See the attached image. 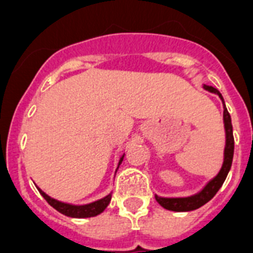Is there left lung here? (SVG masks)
I'll list each match as a JSON object with an SVG mask.
<instances>
[{"label":"left lung","mask_w":253,"mask_h":253,"mask_svg":"<svg viewBox=\"0 0 253 253\" xmlns=\"http://www.w3.org/2000/svg\"><path fill=\"white\" fill-rule=\"evenodd\" d=\"M204 87L206 90L219 95V98L223 102V122L224 130H226V147H224L223 166L220 168L219 173L211 181H209L208 185L200 193H197L194 196L185 197V198H163V197L155 196L156 201L167 210H172V211H190V210H196V209L204 206L206 202H209L212 197L215 196L216 192L223 185L224 180H226V177L228 174V170L231 168L232 158H234V135H232L231 117H230L227 109H226L224 99L219 93V90L215 89V87L209 86V85H204Z\"/></svg>","instance_id":"obj_1"}]
</instances>
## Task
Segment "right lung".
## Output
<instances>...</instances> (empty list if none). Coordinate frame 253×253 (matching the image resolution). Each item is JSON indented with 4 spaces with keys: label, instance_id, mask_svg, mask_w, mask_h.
Here are the masks:
<instances>
[{
    "label": "right lung",
    "instance_id": "1",
    "mask_svg": "<svg viewBox=\"0 0 253 253\" xmlns=\"http://www.w3.org/2000/svg\"><path fill=\"white\" fill-rule=\"evenodd\" d=\"M123 156H125V155H123ZM123 156L121 158V160H119V164L122 163ZM38 190H39V193L43 196V198H44L53 209H56L57 211L61 212V214H64V215L67 216H72V218H89V216L98 215V214H101V212L107 208V205L110 204L111 200V194H107L106 197H103V198H101V200L98 201H94V202H91V204L76 206V205L64 204V202H60V201L53 200V198H51L49 196H47L44 192H42L41 189H38Z\"/></svg>",
    "mask_w": 253,
    "mask_h": 253
}]
</instances>
